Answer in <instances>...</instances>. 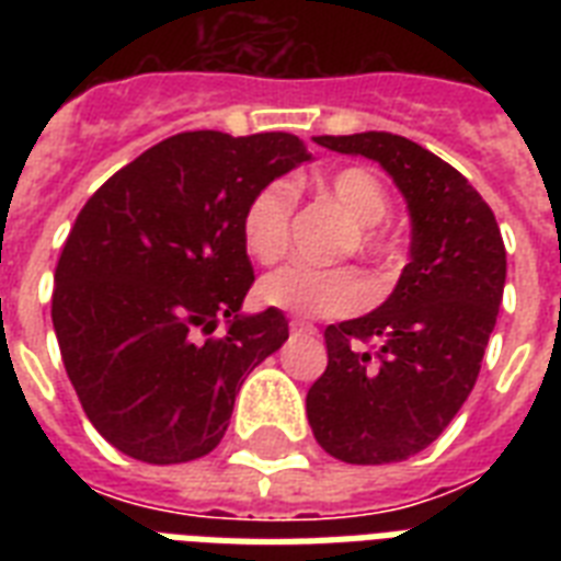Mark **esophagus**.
<instances>
[{"instance_id":"1","label":"esophagus","mask_w":561,"mask_h":561,"mask_svg":"<svg viewBox=\"0 0 561 561\" xmlns=\"http://www.w3.org/2000/svg\"><path fill=\"white\" fill-rule=\"evenodd\" d=\"M290 332H297V334H314L317 329L311 323H308V320H299V317H294V320H290Z\"/></svg>"}]
</instances>
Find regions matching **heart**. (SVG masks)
<instances>
[{"label":"heart","instance_id":"b5f03b06","mask_svg":"<svg viewBox=\"0 0 561 561\" xmlns=\"http://www.w3.org/2000/svg\"><path fill=\"white\" fill-rule=\"evenodd\" d=\"M314 194L332 203L350 220L343 236V253H358L369 262H387L390 247L375 232L387 218L390 197L381 180L367 169H343L317 180ZM294 197L285 183H271L247 203L241 220V238L247 253L255 262L273 264L288 247V227ZM367 282L352 267H311V264H285L259 282V299L264 306L282 308L299 317H343L358 311L367 302Z\"/></svg>","mask_w":561,"mask_h":561}]
</instances>
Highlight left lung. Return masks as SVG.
<instances>
[{"label": "left lung", "mask_w": 561, "mask_h": 561, "mask_svg": "<svg viewBox=\"0 0 561 561\" xmlns=\"http://www.w3.org/2000/svg\"><path fill=\"white\" fill-rule=\"evenodd\" d=\"M314 142L390 174L410 211V262L375 311L325 329L308 425L337 460L401 462L443 434L478 381L504 297V238L469 180L422 145L383 130Z\"/></svg>", "instance_id": "left-lung-1"}]
</instances>
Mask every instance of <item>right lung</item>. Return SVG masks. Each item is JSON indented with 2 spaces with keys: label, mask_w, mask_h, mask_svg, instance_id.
Wrapping results in <instances>:
<instances>
[{
  "label": "right lung",
  "mask_w": 561,
  "mask_h": 561,
  "mask_svg": "<svg viewBox=\"0 0 561 561\" xmlns=\"http://www.w3.org/2000/svg\"><path fill=\"white\" fill-rule=\"evenodd\" d=\"M308 160L290 134L194 130L87 201L57 262L51 323L83 413L113 448L171 466L224 439L244 378L288 341L279 308L241 311L253 285L244 209Z\"/></svg>",
  "instance_id": "right-lung-1"
}]
</instances>
